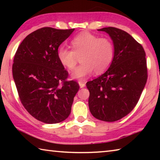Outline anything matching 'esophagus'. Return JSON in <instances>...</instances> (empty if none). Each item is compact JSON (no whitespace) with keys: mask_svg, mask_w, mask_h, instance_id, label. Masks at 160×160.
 <instances>
[{"mask_svg":"<svg viewBox=\"0 0 160 160\" xmlns=\"http://www.w3.org/2000/svg\"><path fill=\"white\" fill-rule=\"evenodd\" d=\"M78 84H79L80 88H82L85 86V82H82V81H79V82H78Z\"/></svg>","mask_w":160,"mask_h":160,"instance_id":"esophagus-1","label":"esophagus"}]
</instances>
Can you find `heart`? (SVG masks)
I'll use <instances>...</instances> for the list:
<instances>
[{
	"label": "heart",
	"mask_w": 160,
	"mask_h": 160,
	"mask_svg": "<svg viewBox=\"0 0 160 160\" xmlns=\"http://www.w3.org/2000/svg\"><path fill=\"white\" fill-rule=\"evenodd\" d=\"M71 45L72 50L61 46L57 56L62 66L69 70L75 69L80 57L82 64L72 74L75 79L83 80L94 71L102 73L109 68L114 56V46L109 38L99 37L88 32L75 36Z\"/></svg>",
	"instance_id": "obj_1"
}]
</instances>
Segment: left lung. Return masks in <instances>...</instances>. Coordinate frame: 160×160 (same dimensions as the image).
<instances>
[{
    "mask_svg": "<svg viewBox=\"0 0 160 160\" xmlns=\"http://www.w3.org/2000/svg\"><path fill=\"white\" fill-rule=\"evenodd\" d=\"M114 56L106 72L87 82L88 104L94 118L113 122L128 115L136 106L148 79L147 61L142 45L122 29L109 27Z\"/></svg>",
    "mask_w": 160,
    "mask_h": 160,
    "instance_id": "left-lung-1",
    "label": "left lung"
}]
</instances>
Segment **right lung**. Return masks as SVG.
<instances>
[{"instance_id":"obj_1","label":"right lung","mask_w":160,"mask_h":160,"mask_svg":"<svg viewBox=\"0 0 160 160\" xmlns=\"http://www.w3.org/2000/svg\"><path fill=\"white\" fill-rule=\"evenodd\" d=\"M75 29L43 28L28 35L18 48L12 76L23 107L37 120L57 123L68 117L80 87L67 81L68 72L57 51Z\"/></svg>"}]
</instances>
